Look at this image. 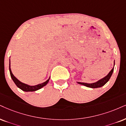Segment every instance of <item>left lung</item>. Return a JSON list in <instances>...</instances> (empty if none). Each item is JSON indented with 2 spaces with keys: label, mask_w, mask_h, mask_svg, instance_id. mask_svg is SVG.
<instances>
[{
  "label": "left lung",
  "mask_w": 126,
  "mask_h": 126,
  "mask_svg": "<svg viewBox=\"0 0 126 126\" xmlns=\"http://www.w3.org/2000/svg\"><path fill=\"white\" fill-rule=\"evenodd\" d=\"M113 70H114V67L113 68V69L110 71L109 73L108 74V75L106 76L105 78H103L102 79L98 80L97 82H95V83H83V82H78L79 84L83 85L84 86L86 87H89V88H100V87L103 86V85H105L106 83L109 81V80L110 78L111 75H112Z\"/></svg>",
  "instance_id": "1"
}]
</instances>
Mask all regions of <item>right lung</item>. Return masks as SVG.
<instances>
[{
    "instance_id": "add662e5",
    "label": "right lung",
    "mask_w": 126,
    "mask_h": 126,
    "mask_svg": "<svg viewBox=\"0 0 126 126\" xmlns=\"http://www.w3.org/2000/svg\"><path fill=\"white\" fill-rule=\"evenodd\" d=\"M9 71H10L11 77H12V79H13V82L15 83V84L16 85V86H17L18 88H19L20 89H21L22 91H25V92H33V91H37V90L41 89V88H43V86H46V85L47 84L49 80V78L47 80H46V82L41 83V84L35 85V86H30V85L25 84V83H23L22 82L19 81V80H18L13 75V74H12V71H11V69H10V63H9Z\"/></svg>"
}]
</instances>
